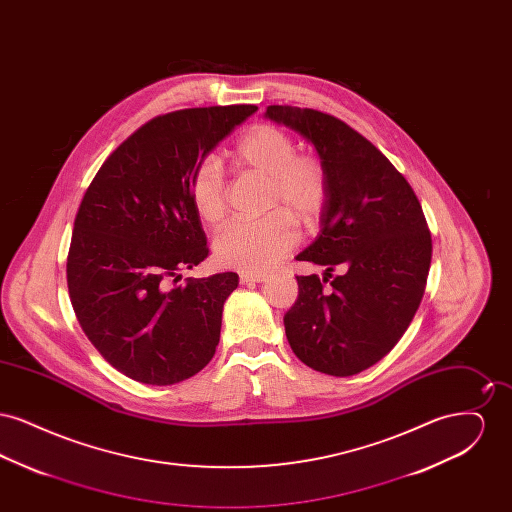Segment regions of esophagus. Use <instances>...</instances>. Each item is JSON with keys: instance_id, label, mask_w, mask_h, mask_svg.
Listing matches in <instances>:
<instances>
[{"instance_id": "1", "label": "esophagus", "mask_w": 512, "mask_h": 512, "mask_svg": "<svg viewBox=\"0 0 512 512\" xmlns=\"http://www.w3.org/2000/svg\"><path fill=\"white\" fill-rule=\"evenodd\" d=\"M268 276L265 272H242L240 274V284H249V282H265Z\"/></svg>"}]
</instances>
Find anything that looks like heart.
I'll use <instances>...</instances> for the list:
<instances>
[{"label": "heart", "instance_id": "obj_1", "mask_svg": "<svg viewBox=\"0 0 512 512\" xmlns=\"http://www.w3.org/2000/svg\"><path fill=\"white\" fill-rule=\"evenodd\" d=\"M232 161L268 178L267 207H278L255 220H234L215 238L219 265L244 272H265L278 265L299 244L295 219L313 226L328 199V174L315 155L297 153L295 140L272 124H255L245 130L232 149ZM195 215L203 224L224 219L228 203L219 167L203 161L190 178Z\"/></svg>", "mask_w": 512, "mask_h": 512}]
</instances>
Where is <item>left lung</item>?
<instances>
[{"label":"left lung","instance_id":"8db88e82","mask_svg":"<svg viewBox=\"0 0 512 512\" xmlns=\"http://www.w3.org/2000/svg\"><path fill=\"white\" fill-rule=\"evenodd\" d=\"M265 117L305 136L328 174L317 240L297 255L324 274L295 276L286 336L305 365L353 376L386 357L413 320L432 261L428 224L405 176L349 124L292 105H268Z\"/></svg>","mask_w":512,"mask_h":512}]
</instances>
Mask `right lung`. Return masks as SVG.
Instances as JSON below:
<instances>
[{
  "label": "right lung",
  "mask_w": 512,
  "mask_h": 512,
  "mask_svg": "<svg viewBox=\"0 0 512 512\" xmlns=\"http://www.w3.org/2000/svg\"><path fill=\"white\" fill-rule=\"evenodd\" d=\"M255 111L228 105L155 117L107 157L82 197L67 257L71 303L101 357L136 382L178 384L217 351L238 274L176 286L182 270L209 255L190 178Z\"/></svg>",
  "instance_id": "right-lung-1"
}]
</instances>
